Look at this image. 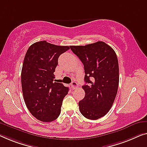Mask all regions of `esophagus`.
Here are the masks:
<instances>
[{
    "instance_id": "34e87169",
    "label": "esophagus",
    "mask_w": 147,
    "mask_h": 147,
    "mask_svg": "<svg viewBox=\"0 0 147 147\" xmlns=\"http://www.w3.org/2000/svg\"><path fill=\"white\" fill-rule=\"evenodd\" d=\"M78 86V84L76 81H73V82H71V87L73 89H76Z\"/></svg>"
}]
</instances>
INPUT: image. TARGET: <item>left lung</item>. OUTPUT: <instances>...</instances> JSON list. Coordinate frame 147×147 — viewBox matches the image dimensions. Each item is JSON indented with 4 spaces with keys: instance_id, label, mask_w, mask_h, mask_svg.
<instances>
[{
    "instance_id": "8db88e82",
    "label": "left lung",
    "mask_w": 147,
    "mask_h": 147,
    "mask_svg": "<svg viewBox=\"0 0 147 147\" xmlns=\"http://www.w3.org/2000/svg\"><path fill=\"white\" fill-rule=\"evenodd\" d=\"M84 65L85 96L78 103L82 115L96 120L111 109L119 85V65L115 52L103 41L70 46Z\"/></svg>"
}]
</instances>
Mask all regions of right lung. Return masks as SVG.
<instances>
[{
    "label": "right lung",
    "mask_w": 147,
    "mask_h": 147,
    "mask_svg": "<svg viewBox=\"0 0 147 147\" xmlns=\"http://www.w3.org/2000/svg\"><path fill=\"white\" fill-rule=\"evenodd\" d=\"M69 49L41 41L32 44L26 53L21 73L24 99L30 112L41 121H54L61 113L69 88L57 82L53 73L59 57Z\"/></svg>",
    "instance_id": "add662e5"
}]
</instances>
